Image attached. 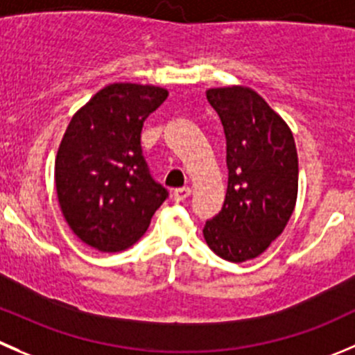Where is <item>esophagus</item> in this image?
Masks as SVG:
<instances>
[{
  "mask_svg": "<svg viewBox=\"0 0 355 355\" xmlns=\"http://www.w3.org/2000/svg\"><path fill=\"white\" fill-rule=\"evenodd\" d=\"M191 187H180V189H175L173 191V198L177 199V201H185V199L191 196Z\"/></svg>",
  "mask_w": 355,
  "mask_h": 355,
  "instance_id": "obj_1",
  "label": "esophagus"
}]
</instances>
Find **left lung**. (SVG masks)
I'll list each match as a JSON object with an SVG mask.
<instances>
[{
    "label": "left lung",
    "instance_id": "obj_1",
    "mask_svg": "<svg viewBox=\"0 0 355 355\" xmlns=\"http://www.w3.org/2000/svg\"><path fill=\"white\" fill-rule=\"evenodd\" d=\"M206 98L227 140V194L202 229L206 244L234 263L257 258L281 236L298 194V154L283 118L248 86L209 88Z\"/></svg>",
    "mask_w": 355,
    "mask_h": 355
}]
</instances>
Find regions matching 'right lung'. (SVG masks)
Here are the masks:
<instances>
[{
	"label": "right lung",
	"instance_id": "add662e5",
	"mask_svg": "<svg viewBox=\"0 0 355 355\" xmlns=\"http://www.w3.org/2000/svg\"><path fill=\"white\" fill-rule=\"evenodd\" d=\"M166 97L161 86L112 83L72 116L62 137L55 157L58 205L72 232L95 250L133 246L168 198L140 147L144 121Z\"/></svg>",
	"mask_w": 355,
	"mask_h": 355
}]
</instances>
